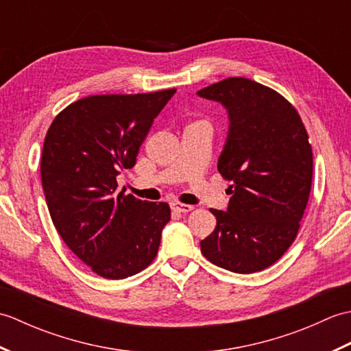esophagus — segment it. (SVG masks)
I'll return each instance as SVG.
<instances>
[{
  "label": "esophagus",
  "mask_w": 351,
  "mask_h": 351,
  "mask_svg": "<svg viewBox=\"0 0 351 351\" xmlns=\"http://www.w3.org/2000/svg\"><path fill=\"white\" fill-rule=\"evenodd\" d=\"M170 208H171V211H173V213H178V214H185V213H190V211L193 210V206H191V205L178 204V202L171 204V205H170Z\"/></svg>",
  "instance_id": "1"
}]
</instances>
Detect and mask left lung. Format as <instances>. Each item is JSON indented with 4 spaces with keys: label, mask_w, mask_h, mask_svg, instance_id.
Here are the masks:
<instances>
[{
    "label": "left lung",
    "mask_w": 351,
    "mask_h": 351,
    "mask_svg": "<svg viewBox=\"0 0 351 351\" xmlns=\"http://www.w3.org/2000/svg\"><path fill=\"white\" fill-rule=\"evenodd\" d=\"M197 95L228 111L229 131L217 169L232 182L228 210H210L217 225L200 241V250L229 271H261L299 232L312 184L308 132L282 95L249 78H226Z\"/></svg>",
    "instance_id": "obj_1"
}]
</instances>
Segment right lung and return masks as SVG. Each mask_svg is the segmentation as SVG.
<instances>
[{
    "label": "right lung",
    "mask_w": 351,
    "mask_h": 351,
    "mask_svg": "<svg viewBox=\"0 0 351 351\" xmlns=\"http://www.w3.org/2000/svg\"><path fill=\"white\" fill-rule=\"evenodd\" d=\"M175 92L87 96L58 113L45 137L40 176L52 223L101 278H130L158 253L169 205L125 195L116 178L134 167Z\"/></svg>",
    "instance_id": "1"
}]
</instances>
